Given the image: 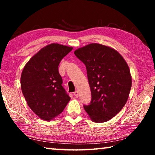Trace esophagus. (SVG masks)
<instances>
[{
  "label": "esophagus",
  "instance_id": "obj_1",
  "mask_svg": "<svg viewBox=\"0 0 155 155\" xmlns=\"http://www.w3.org/2000/svg\"><path fill=\"white\" fill-rule=\"evenodd\" d=\"M74 95L75 96V97H77V98H78V91H75L74 92Z\"/></svg>",
  "mask_w": 155,
  "mask_h": 155
}]
</instances>
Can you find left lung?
Wrapping results in <instances>:
<instances>
[{"mask_svg": "<svg viewBox=\"0 0 155 155\" xmlns=\"http://www.w3.org/2000/svg\"><path fill=\"white\" fill-rule=\"evenodd\" d=\"M87 69L91 101L84 106L90 119L104 122L121 111L129 96L132 77L127 61L116 50L98 43L74 51Z\"/></svg>", "mask_w": 155, "mask_h": 155, "instance_id": "8db88e82", "label": "left lung"}]
</instances>
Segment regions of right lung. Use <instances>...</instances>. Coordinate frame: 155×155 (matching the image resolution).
Listing matches in <instances>:
<instances>
[{"mask_svg":"<svg viewBox=\"0 0 155 155\" xmlns=\"http://www.w3.org/2000/svg\"><path fill=\"white\" fill-rule=\"evenodd\" d=\"M73 49L53 43L40 49L28 60L21 74V90L28 106L45 121L64 111L70 97L62 86L59 65Z\"/></svg>","mask_w":155,"mask_h":155,"instance_id":"1","label":"right lung"}]
</instances>
